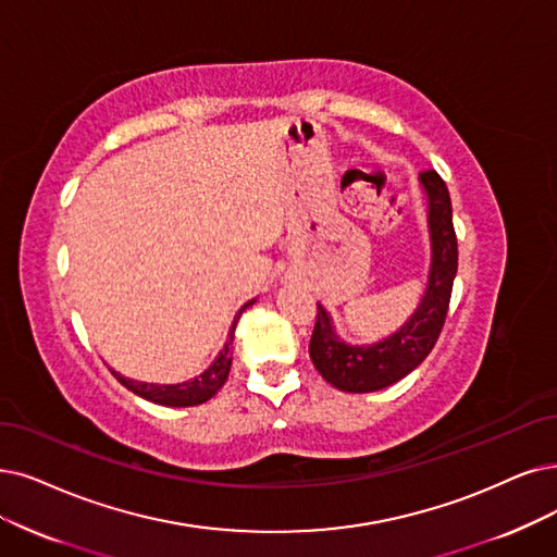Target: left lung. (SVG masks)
Returning <instances> with one entry per match:
<instances>
[{
	"label": "left lung",
	"instance_id": "obj_1",
	"mask_svg": "<svg viewBox=\"0 0 557 557\" xmlns=\"http://www.w3.org/2000/svg\"><path fill=\"white\" fill-rule=\"evenodd\" d=\"M420 183L430 201L432 233V270L428 293L422 297L411 320L391 338L354 347L336 338L326 310L318 304L313 336H310V359L324 380L347 393H372L386 388L418 368L434 349L441 329L446 324L453 283L457 274V233L453 226V203L443 177L428 169L420 173Z\"/></svg>",
	"mask_w": 557,
	"mask_h": 557
}]
</instances>
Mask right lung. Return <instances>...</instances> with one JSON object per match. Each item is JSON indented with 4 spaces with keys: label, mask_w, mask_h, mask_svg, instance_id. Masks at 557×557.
<instances>
[{
    "label": "right lung",
    "mask_w": 557,
    "mask_h": 557,
    "mask_svg": "<svg viewBox=\"0 0 557 557\" xmlns=\"http://www.w3.org/2000/svg\"><path fill=\"white\" fill-rule=\"evenodd\" d=\"M251 306L244 304L242 310H247ZM242 310L237 313L233 326H231V338L226 341L224 349L219 351V356L214 359V363L203 372L198 374L196 380L191 382H185V384H171V386H158V384H144V382H132V380H125V376H121L119 372L111 370V374L116 376V380L129 388L132 393H137L139 397L148 399V403H154V405H164V407H194V405H203L208 403V399L226 384L228 380V372H231V363H233V351H231V345H233V333H235V324L242 315Z\"/></svg>",
    "instance_id": "obj_1"
}]
</instances>
